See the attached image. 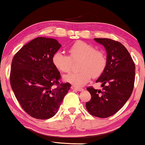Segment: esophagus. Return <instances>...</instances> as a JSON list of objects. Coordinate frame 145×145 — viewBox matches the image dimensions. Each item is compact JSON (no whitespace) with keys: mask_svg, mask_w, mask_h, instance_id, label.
Here are the masks:
<instances>
[{"mask_svg":"<svg viewBox=\"0 0 145 145\" xmlns=\"http://www.w3.org/2000/svg\"><path fill=\"white\" fill-rule=\"evenodd\" d=\"M71 89H73V90H76V91H83V89H82V88H78V87H76V86H71Z\"/></svg>","mask_w":145,"mask_h":145,"instance_id":"1","label":"esophagus"}]
</instances>
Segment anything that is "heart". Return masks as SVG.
Instances as JSON below:
<instances>
[{"label": "heart", "instance_id": "obj_1", "mask_svg": "<svg viewBox=\"0 0 145 145\" xmlns=\"http://www.w3.org/2000/svg\"><path fill=\"white\" fill-rule=\"evenodd\" d=\"M69 56L59 51L54 54L52 63L58 70L63 73L70 71L72 61L80 59L79 72H72L63 76L65 82L81 87L89 82L92 75L98 77L106 68L107 59L104 52L96 49L93 45L85 41L76 42L68 49Z\"/></svg>", "mask_w": 145, "mask_h": 145}]
</instances>
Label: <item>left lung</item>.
<instances>
[{
	"instance_id": "left-lung-1",
	"label": "left lung",
	"mask_w": 145,
	"mask_h": 145,
	"mask_svg": "<svg viewBox=\"0 0 145 145\" xmlns=\"http://www.w3.org/2000/svg\"><path fill=\"white\" fill-rule=\"evenodd\" d=\"M94 40L104 46L107 63L96 82L101 83L102 90L88 87L91 100L86 108L91 115L107 118L120 110L130 97L135 80V64L126 48L119 41L106 38Z\"/></svg>"
}]
</instances>
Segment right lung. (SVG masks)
Instances as JSON below:
<instances>
[{"label":"right lung","mask_w":145,"mask_h":145,"mask_svg":"<svg viewBox=\"0 0 145 145\" xmlns=\"http://www.w3.org/2000/svg\"><path fill=\"white\" fill-rule=\"evenodd\" d=\"M61 47L52 38L37 37L15 54L11 63L10 83L15 96L27 114L37 119L56 114L69 83H60L61 74L52 63Z\"/></svg>","instance_id":"add662e5"}]
</instances>
